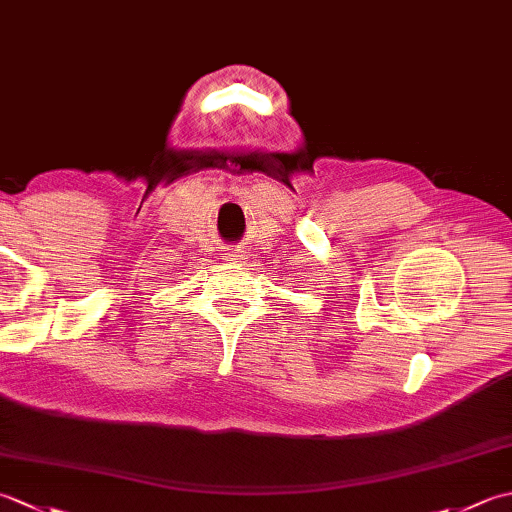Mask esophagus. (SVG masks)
Returning <instances> with one entry per match:
<instances>
[{
  "mask_svg": "<svg viewBox=\"0 0 512 512\" xmlns=\"http://www.w3.org/2000/svg\"><path fill=\"white\" fill-rule=\"evenodd\" d=\"M239 259H242V255H239L237 250H233V248H228L224 253V262H228V264H237Z\"/></svg>",
  "mask_w": 512,
  "mask_h": 512,
  "instance_id": "1",
  "label": "esophagus"
}]
</instances>
